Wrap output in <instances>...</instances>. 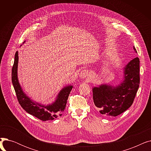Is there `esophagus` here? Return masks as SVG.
Masks as SVG:
<instances>
[{
  "label": "esophagus",
  "mask_w": 151,
  "mask_h": 151,
  "mask_svg": "<svg viewBox=\"0 0 151 151\" xmlns=\"http://www.w3.org/2000/svg\"><path fill=\"white\" fill-rule=\"evenodd\" d=\"M88 76H89V72H88V71L86 70H83L81 71V73L80 74V77L83 78V79L86 78V77H88Z\"/></svg>",
  "instance_id": "34e87169"
}]
</instances>
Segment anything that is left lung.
<instances>
[{
  "instance_id": "left-lung-1",
  "label": "left lung",
  "mask_w": 151,
  "mask_h": 151,
  "mask_svg": "<svg viewBox=\"0 0 151 151\" xmlns=\"http://www.w3.org/2000/svg\"><path fill=\"white\" fill-rule=\"evenodd\" d=\"M133 49L136 52L135 47ZM124 80L116 87L101 84L93 88V100L99 112L106 116L121 114L133 104L139 88V59L136 58L124 67Z\"/></svg>"
}]
</instances>
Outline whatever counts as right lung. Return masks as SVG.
<instances>
[{
  "label": "right lung",
  "mask_w": 151,
  "mask_h": 151,
  "mask_svg": "<svg viewBox=\"0 0 151 151\" xmlns=\"http://www.w3.org/2000/svg\"><path fill=\"white\" fill-rule=\"evenodd\" d=\"M18 52L14 55V61L12 67V81L19 104L27 113L43 121L53 120L60 116L64 111L69 94L72 89V86H68L62 89L56 100L51 105L47 106L39 104L30 100L22 90L18 79Z\"/></svg>",
  "instance_id": "obj_1"
}]
</instances>
